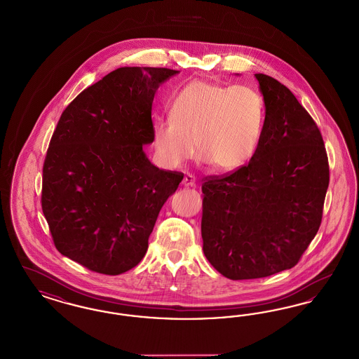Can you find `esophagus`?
Listing matches in <instances>:
<instances>
[{"label":"esophagus","instance_id":"1","mask_svg":"<svg viewBox=\"0 0 359 359\" xmlns=\"http://www.w3.org/2000/svg\"><path fill=\"white\" fill-rule=\"evenodd\" d=\"M182 184L184 187H195V184H196V179H195V176H194V175H191V173H186V175H184V177H183Z\"/></svg>","mask_w":359,"mask_h":359}]
</instances>
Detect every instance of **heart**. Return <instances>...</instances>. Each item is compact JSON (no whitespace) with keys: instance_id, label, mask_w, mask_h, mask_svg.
<instances>
[{"instance_id":"heart-1","label":"heart","mask_w":359,"mask_h":359,"mask_svg":"<svg viewBox=\"0 0 359 359\" xmlns=\"http://www.w3.org/2000/svg\"><path fill=\"white\" fill-rule=\"evenodd\" d=\"M264 126V100L250 86L196 80L173 99L171 116L158 117L152 145L158 163L177 168L195 154L230 172L245 165L258 149Z\"/></svg>"}]
</instances>
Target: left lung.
<instances>
[{
    "mask_svg": "<svg viewBox=\"0 0 359 359\" xmlns=\"http://www.w3.org/2000/svg\"><path fill=\"white\" fill-rule=\"evenodd\" d=\"M266 117L255 155L201 184L205 258L232 280L292 269L319 230L330 172L316 121L287 86L257 73Z\"/></svg>",
    "mask_w": 359,
    "mask_h": 359,
    "instance_id": "left-lung-1",
    "label": "left lung"
}]
</instances>
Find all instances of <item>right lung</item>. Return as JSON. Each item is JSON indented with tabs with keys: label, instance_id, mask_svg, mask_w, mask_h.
<instances>
[{
	"label": "right lung",
	"instance_id": "right-lung-1",
	"mask_svg": "<svg viewBox=\"0 0 359 359\" xmlns=\"http://www.w3.org/2000/svg\"><path fill=\"white\" fill-rule=\"evenodd\" d=\"M168 68L124 67L65 108L43 168L41 205L60 254L118 275L140 263L163 204L183 173L155 167L152 102Z\"/></svg>",
	"mask_w": 359,
	"mask_h": 359
}]
</instances>
